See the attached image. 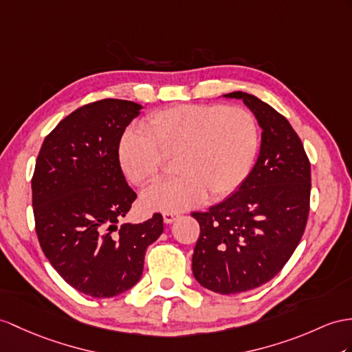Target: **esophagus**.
<instances>
[{"instance_id": "1", "label": "esophagus", "mask_w": 352, "mask_h": 352, "mask_svg": "<svg viewBox=\"0 0 352 352\" xmlns=\"http://www.w3.org/2000/svg\"><path fill=\"white\" fill-rule=\"evenodd\" d=\"M179 217H181V213H177V212H164V213H162V218H164L166 224H171V222L176 221Z\"/></svg>"}]
</instances>
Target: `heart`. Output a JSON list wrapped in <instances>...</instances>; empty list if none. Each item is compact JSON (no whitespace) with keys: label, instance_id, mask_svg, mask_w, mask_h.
Masks as SVG:
<instances>
[{"label":"heart","instance_id":"1","mask_svg":"<svg viewBox=\"0 0 352 352\" xmlns=\"http://www.w3.org/2000/svg\"><path fill=\"white\" fill-rule=\"evenodd\" d=\"M148 130L130 128L119 140L118 157L125 176L137 185L161 175L164 155H176L182 173L143 192L151 210H185L208 194L219 200L233 194L250 175L258 151V126L243 107L179 104L155 111Z\"/></svg>","mask_w":352,"mask_h":352}]
</instances>
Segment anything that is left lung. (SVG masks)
<instances>
[{"label":"left lung","instance_id":"1","mask_svg":"<svg viewBox=\"0 0 352 352\" xmlns=\"http://www.w3.org/2000/svg\"><path fill=\"white\" fill-rule=\"evenodd\" d=\"M243 100L261 126L260 155L234 194L208 212L194 248L197 282L218 294H237L275 278L302 239L311 199V162L287 119L251 94Z\"/></svg>","mask_w":352,"mask_h":352}]
</instances>
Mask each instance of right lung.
<instances>
[{"label": "right lung", "instance_id": "1", "mask_svg": "<svg viewBox=\"0 0 352 352\" xmlns=\"http://www.w3.org/2000/svg\"><path fill=\"white\" fill-rule=\"evenodd\" d=\"M142 106L106 98L64 118L41 144L31 181L43 252L80 293L115 297L139 282L146 248L161 236V213L122 224L137 194L128 186L118 148Z\"/></svg>", "mask_w": 352, "mask_h": 352}]
</instances>
